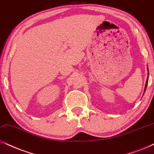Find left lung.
<instances>
[{"mask_svg": "<svg viewBox=\"0 0 154 154\" xmlns=\"http://www.w3.org/2000/svg\"><path fill=\"white\" fill-rule=\"evenodd\" d=\"M147 84H148V79L146 80V86H145V89H144V91H146V87H147Z\"/></svg>", "mask_w": 154, "mask_h": 154, "instance_id": "obj_1", "label": "left lung"}]
</instances>
